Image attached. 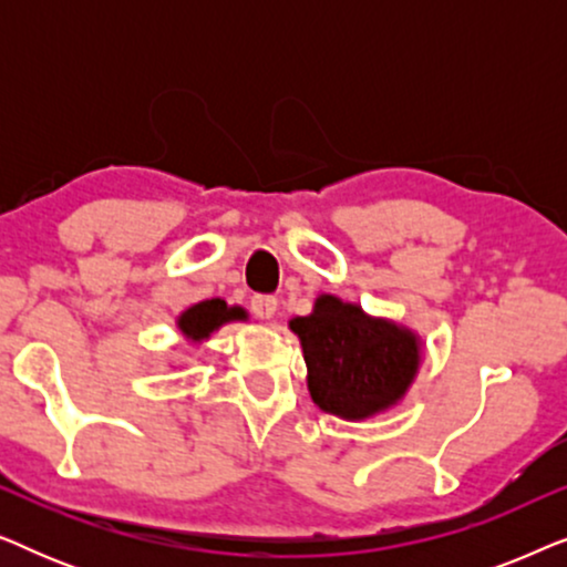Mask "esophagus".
<instances>
[{"instance_id":"esophagus-1","label":"esophagus","mask_w":567,"mask_h":567,"mask_svg":"<svg viewBox=\"0 0 567 567\" xmlns=\"http://www.w3.org/2000/svg\"><path fill=\"white\" fill-rule=\"evenodd\" d=\"M250 307H252L255 317H260V320H270V317L276 315L278 301H276V297H252Z\"/></svg>"}]
</instances>
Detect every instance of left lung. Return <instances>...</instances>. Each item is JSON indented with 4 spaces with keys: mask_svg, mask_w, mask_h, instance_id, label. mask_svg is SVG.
I'll return each mask as SVG.
<instances>
[{
    "mask_svg": "<svg viewBox=\"0 0 567 567\" xmlns=\"http://www.w3.org/2000/svg\"><path fill=\"white\" fill-rule=\"evenodd\" d=\"M289 330L305 353L309 398L343 421L398 408L421 371L423 340L415 330L336 293H320L312 312L289 320Z\"/></svg>",
    "mask_w": 567,
    "mask_h": 567,
    "instance_id": "8db88e82",
    "label": "left lung"
}]
</instances>
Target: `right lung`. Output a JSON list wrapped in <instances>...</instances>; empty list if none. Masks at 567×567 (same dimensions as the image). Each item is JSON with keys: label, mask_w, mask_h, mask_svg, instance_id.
Here are the masks:
<instances>
[{"label": "right lung", "mask_w": 567, "mask_h": 567, "mask_svg": "<svg viewBox=\"0 0 567 567\" xmlns=\"http://www.w3.org/2000/svg\"><path fill=\"white\" fill-rule=\"evenodd\" d=\"M250 315H247L245 307L227 305L224 299H206L198 301V305H190L177 315L175 328L181 332L185 343L190 346H204L208 338L214 336L216 330H221L224 324L229 322H247Z\"/></svg>", "instance_id": "add662e5"}]
</instances>
